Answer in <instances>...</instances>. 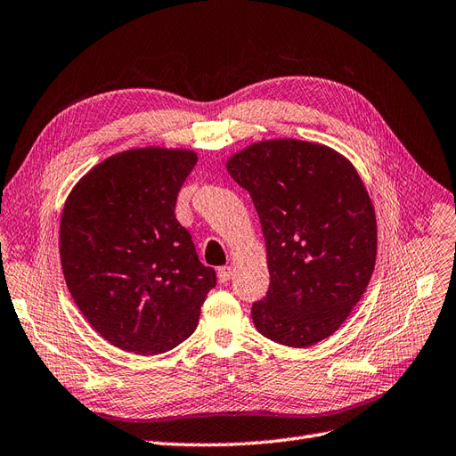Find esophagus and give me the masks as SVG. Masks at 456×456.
<instances>
[{
    "mask_svg": "<svg viewBox=\"0 0 456 456\" xmlns=\"http://www.w3.org/2000/svg\"><path fill=\"white\" fill-rule=\"evenodd\" d=\"M216 277H218V282H228L230 277H232V268H230V265H223V268H218Z\"/></svg>",
    "mask_w": 456,
    "mask_h": 456,
    "instance_id": "obj_1",
    "label": "esophagus"
}]
</instances>
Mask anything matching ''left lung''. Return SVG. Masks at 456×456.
Returning a JSON list of instances; mask_svg holds the SVG:
<instances>
[{"instance_id": "1", "label": "left lung", "mask_w": 456, "mask_h": 456, "mask_svg": "<svg viewBox=\"0 0 456 456\" xmlns=\"http://www.w3.org/2000/svg\"><path fill=\"white\" fill-rule=\"evenodd\" d=\"M226 167L253 198L268 250L270 289L250 311L256 330L287 347L334 334L362 297L378 255L375 211L356 169L297 139L260 141Z\"/></svg>"}]
</instances>
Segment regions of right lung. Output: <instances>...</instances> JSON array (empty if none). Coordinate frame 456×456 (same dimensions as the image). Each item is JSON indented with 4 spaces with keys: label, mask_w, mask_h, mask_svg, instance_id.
Returning <instances> with one entry per match:
<instances>
[{
    "label": "right lung",
    "mask_w": 456,
    "mask_h": 456,
    "mask_svg": "<svg viewBox=\"0 0 456 456\" xmlns=\"http://www.w3.org/2000/svg\"><path fill=\"white\" fill-rule=\"evenodd\" d=\"M192 151L132 149L75 184L60 223V258L77 307L115 347L160 354L198 326L216 285L175 218Z\"/></svg>",
    "instance_id": "right-lung-1"
}]
</instances>
